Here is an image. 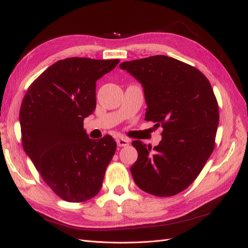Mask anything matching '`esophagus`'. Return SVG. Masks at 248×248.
Instances as JSON below:
<instances>
[{"mask_svg": "<svg viewBox=\"0 0 248 248\" xmlns=\"http://www.w3.org/2000/svg\"><path fill=\"white\" fill-rule=\"evenodd\" d=\"M117 145L119 147H126L129 145V140H126V139H123V138H120L117 140Z\"/></svg>", "mask_w": 248, "mask_h": 248, "instance_id": "obj_1", "label": "esophagus"}]
</instances>
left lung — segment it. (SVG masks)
Masks as SVG:
<instances>
[{"mask_svg":"<svg viewBox=\"0 0 248 248\" xmlns=\"http://www.w3.org/2000/svg\"><path fill=\"white\" fill-rule=\"evenodd\" d=\"M120 68L144 88L145 120L163 128L154 148L132 141L139 154L132 178L153 196H175L197 179L214 150L219 112L213 89L200 70L168 56L123 62Z\"/></svg>","mask_w":248,"mask_h":248,"instance_id":"8db88e82","label":"left lung"}]
</instances>
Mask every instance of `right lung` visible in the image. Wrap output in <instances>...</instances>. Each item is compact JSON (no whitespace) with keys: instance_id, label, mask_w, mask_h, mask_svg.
<instances>
[{"instance_id":"right-lung-1","label":"right lung","mask_w":248,"mask_h":248,"mask_svg":"<svg viewBox=\"0 0 248 248\" xmlns=\"http://www.w3.org/2000/svg\"><path fill=\"white\" fill-rule=\"evenodd\" d=\"M119 62L60 60L32 82L22 99V147L44 182L64 201L80 202L94 198L116 152L110 136L89 139L84 120L96 108L97 79Z\"/></svg>"}]
</instances>
